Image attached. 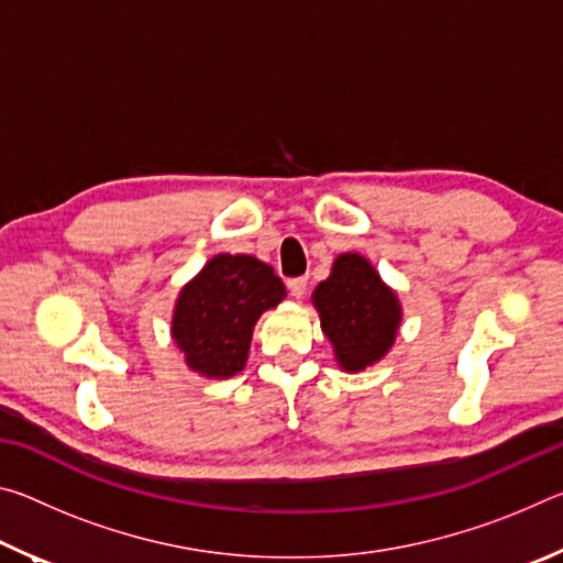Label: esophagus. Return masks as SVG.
I'll use <instances>...</instances> for the list:
<instances>
[{"label": "esophagus", "instance_id": "1", "mask_svg": "<svg viewBox=\"0 0 563 563\" xmlns=\"http://www.w3.org/2000/svg\"><path fill=\"white\" fill-rule=\"evenodd\" d=\"M288 290H290V295L292 298H302L305 292H308V278H292V280H288Z\"/></svg>", "mask_w": 563, "mask_h": 563}]
</instances>
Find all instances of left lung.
I'll use <instances>...</instances> for the list:
<instances>
[{"label":"left lung","mask_w":563,"mask_h":563,"mask_svg":"<svg viewBox=\"0 0 563 563\" xmlns=\"http://www.w3.org/2000/svg\"><path fill=\"white\" fill-rule=\"evenodd\" d=\"M312 305L345 373H362L393 350L402 305L365 255L340 253L328 278L312 290Z\"/></svg>","instance_id":"obj_1"}]
</instances>
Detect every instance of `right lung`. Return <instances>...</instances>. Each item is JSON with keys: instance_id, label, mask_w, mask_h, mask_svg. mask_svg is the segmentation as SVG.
I'll list each match as a JSON object with an SVG mask.
<instances>
[{"instance_id": "1", "label": "right lung", "mask_w": 563, "mask_h": 563, "mask_svg": "<svg viewBox=\"0 0 563 563\" xmlns=\"http://www.w3.org/2000/svg\"><path fill=\"white\" fill-rule=\"evenodd\" d=\"M285 285L268 263L253 255L218 253L180 288L170 338L188 369L206 379L241 373L251 352L255 322L278 308Z\"/></svg>"}]
</instances>
